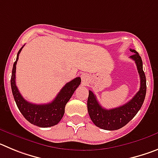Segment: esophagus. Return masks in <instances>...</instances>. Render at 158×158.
Returning a JSON list of instances; mask_svg holds the SVG:
<instances>
[{
  "instance_id": "esophagus-1",
  "label": "esophagus",
  "mask_w": 158,
  "mask_h": 158,
  "mask_svg": "<svg viewBox=\"0 0 158 158\" xmlns=\"http://www.w3.org/2000/svg\"><path fill=\"white\" fill-rule=\"evenodd\" d=\"M81 81L83 82V83H86V82L89 81V77H88V75L86 74V73H83V74H81Z\"/></svg>"
}]
</instances>
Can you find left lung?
Returning <instances> with one entry per match:
<instances>
[{
    "mask_svg": "<svg viewBox=\"0 0 158 158\" xmlns=\"http://www.w3.org/2000/svg\"><path fill=\"white\" fill-rule=\"evenodd\" d=\"M133 55L130 58L135 62L140 76V89L129 102L120 107L105 109L102 107L92 91H89L87 106L90 118L96 127L107 131H115L122 128L135 116L142 107L146 93V79L142 69V60L135 50L130 49Z\"/></svg>",
    "mask_w": 158,
    "mask_h": 158,
    "instance_id": "1",
    "label": "left lung"
}]
</instances>
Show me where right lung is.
Instances as JSON below:
<instances>
[{
    "label": "right lung",
    "mask_w": 158,
    "mask_h": 158,
    "mask_svg": "<svg viewBox=\"0 0 158 158\" xmlns=\"http://www.w3.org/2000/svg\"><path fill=\"white\" fill-rule=\"evenodd\" d=\"M23 47L18 51L16 62L12 67L11 77V88L16 104L26 119L31 124L40 127H50L58 124L63 117L65 107L67 102L71 98L77 88L80 85L81 78L76 77L61 89L52 102L46 104H35L24 100L19 93L16 85V69L19 54Z\"/></svg>",
    "instance_id": "1"
}]
</instances>
